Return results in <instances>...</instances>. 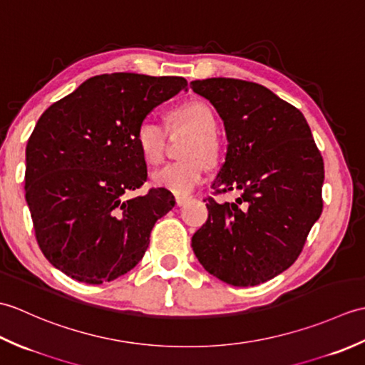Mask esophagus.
Wrapping results in <instances>:
<instances>
[{
    "instance_id": "1",
    "label": "esophagus",
    "mask_w": 365,
    "mask_h": 365,
    "mask_svg": "<svg viewBox=\"0 0 365 365\" xmlns=\"http://www.w3.org/2000/svg\"><path fill=\"white\" fill-rule=\"evenodd\" d=\"M188 202V197H185V196H177L175 197V205L177 207H182V205H185Z\"/></svg>"
}]
</instances>
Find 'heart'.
Segmentation results:
<instances>
[{
  "mask_svg": "<svg viewBox=\"0 0 365 365\" xmlns=\"http://www.w3.org/2000/svg\"><path fill=\"white\" fill-rule=\"evenodd\" d=\"M170 130L187 128L192 136L185 149L187 160L168 163L166 166L152 173V182L157 187L177 196H187L202 182L205 174V163L218 157V141H216V115L213 110L202 100H191L174 108L169 113ZM136 144L143 158L149 165H157L165 157L168 144V130L160 122L144 119L136 130ZM200 156L203 158H200Z\"/></svg>",
  "mask_w": 365,
  "mask_h": 365,
  "instance_id": "heart-1",
  "label": "heart"
}]
</instances>
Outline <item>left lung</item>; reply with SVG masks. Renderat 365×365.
<instances>
[{
  "label": "left lung",
  "instance_id": "left-lung-1",
  "mask_svg": "<svg viewBox=\"0 0 365 365\" xmlns=\"http://www.w3.org/2000/svg\"><path fill=\"white\" fill-rule=\"evenodd\" d=\"M226 127L227 152L208 196V220L191 238L208 273L235 287L267 282L298 259L323 210L324 166L304 115L262 84L235 78L191 83Z\"/></svg>",
  "mask_w": 365,
  "mask_h": 365
}]
</instances>
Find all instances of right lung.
I'll return each instance as SVG.
<instances>
[{"instance_id": "obj_1", "label": "right lung", "mask_w": 365, "mask_h": 365, "mask_svg": "<svg viewBox=\"0 0 365 365\" xmlns=\"http://www.w3.org/2000/svg\"><path fill=\"white\" fill-rule=\"evenodd\" d=\"M188 89L182 76L105 73L53 103L26 145L25 191L41 251L76 281L102 284L135 268L158 218L174 207L150 188L136 130L155 106Z\"/></svg>"}]
</instances>
